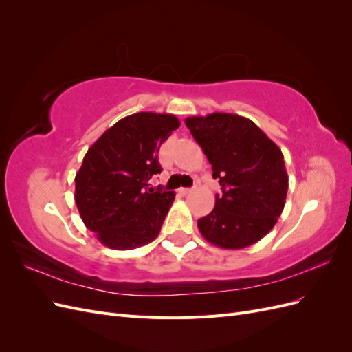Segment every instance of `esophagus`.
Returning <instances> with one entry per match:
<instances>
[{
    "instance_id": "34e87169",
    "label": "esophagus",
    "mask_w": 352,
    "mask_h": 352,
    "mask_svg": "<svg viewBox=\"0 0 352 352\" xmlns=\"http://www.w3.org/2000/svg\"><path fill=\"white\" fill-rule=\"evenodd\" d=\"M194 190V188H180L179 189V194L180 195H188V194H190Z\"/></svg>"
}]
</instances>
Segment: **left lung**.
Masks as SVG:
<instances>
[{
    "mask_svg": "<svg viewBox=\"0 0 352 352\" xmlns=\"http://www.w3.org/2000/svg\"><path fill=\"white\" fill-rule=\"evenodd\" d=\"M185 123L221 185L214 208L198 220L201 235L225 250L258 242L274 228L285 207L287 173L280 148L238 114L192 116Z\"/></svg>",
    "mask_w": 352,
    "mask_h": 352,
    "instance_id": "8db88e82",
    "label": "left lung"
}]
</instances>
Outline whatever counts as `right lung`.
Returning <instances> with one entry per match:
<instances>
[{"mask_svg": "<svg viewBox=\"0 0 352 352\" xmlns=\"http://www.w3.org/2000/svg\"><path fill=\"white\" fill-rule=\"evenodd\" d=\"M180 126L173 114L135 113L113 124L83 157L74 177L82 221L102 245L133 250L153 242L173 204L175 192L148 188L162 172L158 151Z\"/></svg>", "mask_w": 352, "mask_h": 352, "instance_id": "1", "label": "right lung"}]
</instances>
